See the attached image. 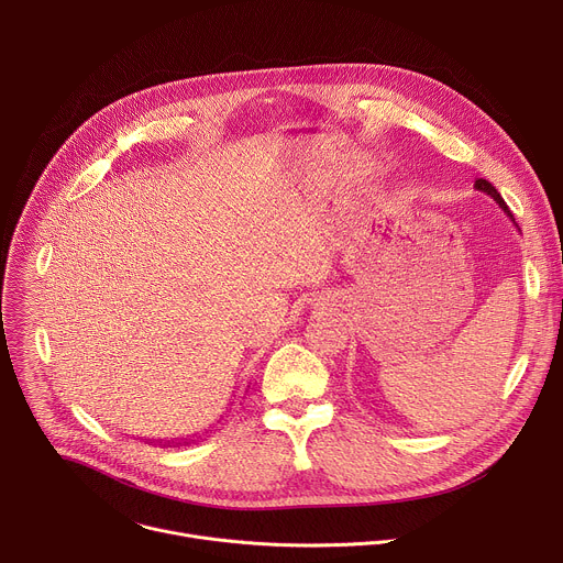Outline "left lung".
<instances>
[{
  "instance_id": "8db88e82",
  "label": "left lung",
  "mask_w": 563,
  "mask_h": 563,
  "mask_svg": "<svg viewBox=\"0 0 563 563\" xmlns=\"http://www.w3.org/2000/svg\"><path fill=\"white\" fill-rule=\"evenodd\" d=\"M474 189H476V191H484V194H488V196H490V198H493V200H495V202L501 207V211H504V213H506V216H508V218L515 222V218H512V211H510V209H508V205L504 202L501 194H499V191H497V189H495V187H493L488 180L478 178V180L474 183ZM515 224H517V222H515Z\"/></svg>"
}]
</instances>
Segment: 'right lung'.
I'll return each instance as SVG.
<instances>
[{
    "mask_svg": "<svg viewBox=\"0 0 563 563\" xmlns=\"http://www.w3.org/2000/svg\"><path fill=\"white\" fill-rule=\"evenodd\" d=\"M196 439H200V437H191V439H176V441H174V439H172V441H163V439H159V441H153V439H151L148 443H157V445H165V448L174 445V448H176V445H187V443H191V441H196Z\"/></svg>",
    "mask_w": 563,
    "mask_h": 563,
    "instance_id": "add662e5",
    "label": "right lung"
}]
</instances>
